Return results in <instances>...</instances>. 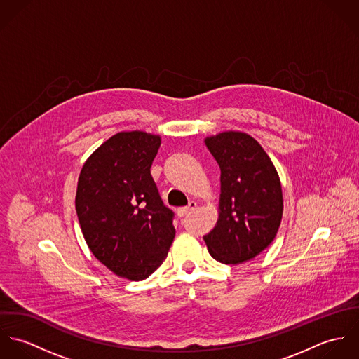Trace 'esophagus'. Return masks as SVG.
I'll list each match as a JSON object with an SVG mask.
<instances>
[{"label": "esophagus", "instance_id": "obj_1", "mask_svg": "<svg viewBox=\"0 0 359 359\" xmlns=\"http://www.w3.org/2000/svg\"><path fill=\"white\" fill-rule=\"evenodd\" d=\"M196 205H198V203L192 201V202H189V205L178 208V210H177V214H178L180 217H184V215H187V214L192 212V211L196 208Z\"/></svg>", "mask_w": 359, "mask_h": 359}]
</instances>
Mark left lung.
<instances>
[{"label": "left lung", "mask_w": 359, "mask_h": 359, "mask_svg": "<svg viewBox=\"0 0 359 359\" xmlns=\"http://www.w3.org/2000/svg\"><path fill=\"white\" fill-rule=\"evenodd\" d=\"M219 165V203L215 226L205 235L211 257L241 264L258 256L275 239L283 214L279 174L256 140L241 131L205 137Z\"/></svg>", "instance_id": "left-lung-1"}]
</instances>
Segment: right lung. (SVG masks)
<instances>
[{
    "instance_id": "right-lung-1",
    "label": "right lung",
    "mask_w": 359,
    "mask_h": 359,
    "mask_svg": "<svg viewBox=\"0 0 359 359\" xmlns=\"http://www.w3.org/2000/svg\"><path fill=\"white\" fill-rule=\"evenodd\" d=\"M160 144L151 133H117L86 160L77 182L76 211L90 250L130 280L151 276L175 236L172 211L151 175Z\"/></svg>"
}]
</instances>
